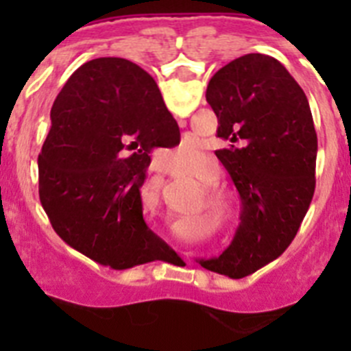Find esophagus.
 <instances>
[{
    "label": "esophagus",
    "instance_id": "1",
    "mask_svg": "<svg viewBox=\"0 0 351 351\" xmlns=\"http://www.w3.org/2000/svg\"><path fill=\"white\" fill-rule=\"evenodd\" d=\"M179 123H184V121L179 119ZM154 170H156V172H163V169H154Z\"/></svg>",
    "mask_w": 351,
    "mask_h": 351
}]
</instances>
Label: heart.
Masks as SVG:
<instances>
[{
	"instance_id": "heart-1",
	"label": "heart",
	"mask_w": 351,
	"mask_h": 351,
	"mask_svg": "<svg viewBox=\"0 0 351 351\" xmlns=\"http://www.w3.org/2000/svg\"><path fill=\"white\" fill-rule=\"evenodd\" d=\"M198 149L200 147L195 144V141H184L181 145L172 149V156L176 158L181 165H184V163H188V161L198 153Z\"/></svg>"
}]
</instances>
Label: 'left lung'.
Masks as SVG:
<instances>
[{"label": "left lung", "mask_w": 351, "mask_h": 351, "mask_svg": "<svg viewBox=\"0 0 351 351\" xmlns=\"http://www.w3.org/2000/svg\"><path fill=\"white\" fill-rule=\"evenodd\" d=\"M206 98L218 137L230 142L216 156L241 197V223L230 246L200 265L239 280L295 237L315 193L318 142L302 88L271 56L246 54L219 68Z\"/></svg>", "instance_id": "8db88e82"}]
</instances>
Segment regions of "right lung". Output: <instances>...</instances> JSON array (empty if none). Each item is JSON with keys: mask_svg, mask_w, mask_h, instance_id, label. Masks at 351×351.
<instances>
[{"mask_svg": "<svg viewBox=\"0 0 351 351\" xmlns=\"http://www.w3.org/2000/svg\"><path fill=\"white\" fill-rule=\"evenodd\" d=\"M51 123L38 191L56 234L116 271L169 250L142 214L149 154L181 141L153 77L123 58L88 61L54 100Z\"/></svg>", "mask_w": 351, "mask_h": 351, "instance_id": "add662e5", "label": "right lung"}]
</instances>
